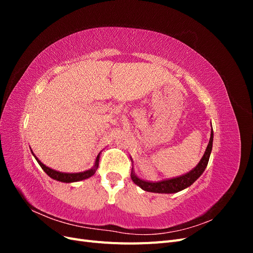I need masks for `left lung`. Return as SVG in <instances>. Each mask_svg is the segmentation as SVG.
Here are the masks:
<instances>
[{
	"label": "left lung",
	"instance_id": "8db88e82",
	"mask_svg": "<svg viewBox=\"0 0 253 253\" xmlns=\"http://www.w3.org/2000/svg\"><path fill=\"white\" fill-rule=\"evenodd\" d=\"M212 143H213V129H211V137L208 145L201 162L194 168L193 170H191L189 173L178 176V177H174L170 179H165L158 182H152V181H145L140 178L132 172L131 178L134 181L135 185L139 186L142 190L148 191V192H154V193H176L179 191L190 187L192 183L200 177V176L204 173L207 165H208L210 154L212 151Z\"/></svg>",
	"mask_w": 253,
	"mask_h": 253
}]
</instances>
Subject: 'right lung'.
Returning <instances> with one entry per match:
<instances>
[{"instance_id": "obj_1", "label": "right lung", "mask_w": 253, "mask_h": 253, "mask_svg": "<svg viewBox=\"0 0 253 253\" xmlns=\"http://www.w3.org/2000/svg\"><path fill=\"white\" fill-rule=\"evenodd\" d=\"M32 153H33V151H32ZM33 155L35 156L34 153H33ZM99 156H100V154L97 155L94 168H91L90 170L80 172V173H62V172H59V171H56V170H52V169H50V168L43 165L36 156L35 157H36V160L38 162V164H39L40 167L43 169V171L46 173L49 176V177H51L52 179H56V180L62 181V182H74V181H79V180L86 179V178L90 177V176H93L95 174L96 169L99 166Z\"/></svg>"}]
</instances>
